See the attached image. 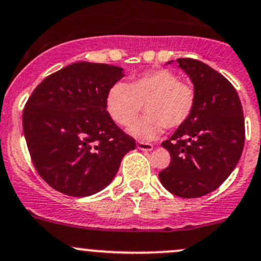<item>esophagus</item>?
Returning <instances> with one entry per match:
<instances>
[{"label": "esophagus", "instance_id": "esophagus-1", "mask_svg": "<svg viewBox=\"0 0 261 261\" xmlns=\"http://www.w3.org/2000/svg\"><path fill=\"white\" fill-rule=\"evenodd\" d=\"M137 148L141 150H152L153 146L150 143H144V142H137Z\"/></svg>", "mask_w": 261, "mask_h": 261}]
</instances>
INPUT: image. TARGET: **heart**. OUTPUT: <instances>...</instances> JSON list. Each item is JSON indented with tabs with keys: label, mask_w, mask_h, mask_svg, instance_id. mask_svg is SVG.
<instances>
[{
	"label": "heart",
	"mask_w": 261,
	"mask_h": 261,
	"mask_svg": "<svg viewBox=\"0 0 261 261\" xmlns=\"http://www.w3.org/2000/svg\"><path fill=\"white\" fill-rule=\"evenodd\" d=\"M107 111L115 123L128 125L138 117L144 104L146 114L129 127V133L149 141L163 129L178 128L189 120L196 104L192 85L179 82L168 69L148 71L130 83H115L107 93Z\"/></svg>",
	"instance_id": "obj_1"
}]
</instances>
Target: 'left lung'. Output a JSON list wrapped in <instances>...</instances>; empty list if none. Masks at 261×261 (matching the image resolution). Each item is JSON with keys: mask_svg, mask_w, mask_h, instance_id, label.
<instances>
[{"mask_svg": "<svg viewBox=\"0 0 261 261\" xmlns=\"http://www.w3.org/2000/svg\"><path fill=\"white\" fill-rule=\"evenodd\" d=\"M177 63L192 82L196 104L189 120L162 143L171 163L158 176L173 195L196 198L221 186L235 170L244 148L245 122L240 98L224 75L195 59Z\"/></svg>", "mask_w": 261, "mask_h": 261, "instance_id": "8db88e82", "label": "left lung"}]
</instances>
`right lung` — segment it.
<instances>
[{
  "label": "right lung",
  "mask_w": 261,
  "mask_h": 261,
  "mask_svg": "<svg viewBox=\"0 0 261 261\" xmlns=\"http://www.w3.org/2000/svg\"><path fill=\"white\" fill-rule=\"evenodd\" d=\"M124 76L108 64L80 61L45 77L22 114L35 168L54 190L85 197L104 190L136 141L107 111V93Z\"/></svg>",
  "instance_id": "obj_1"
}]
</instances>
